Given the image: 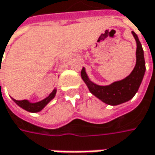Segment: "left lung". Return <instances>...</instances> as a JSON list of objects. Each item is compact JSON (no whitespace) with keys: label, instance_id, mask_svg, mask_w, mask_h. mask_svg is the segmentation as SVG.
Masks as SVG:
<instances>
[{"label":"left lung","instance_id":"8db88e82","mask_svg":"<svg viewBox=\"0 0 155 155\" xmlns=\"http://www.w3.org/2000/svg\"><path fill=\"white\" fill-rule=\"evenodd\" d=\"M131 33L137 42L136 64L132 72L127 77L120 81H114L109 85L101 86L91 81L84 67L81 72V79L87 85L92 95L110 106H117L130 100L138 91L145 75L146 63L144 58V50L137 35L133 31Z\"/></svg>","mask_w":155,"mask_h":155}]
</instances>
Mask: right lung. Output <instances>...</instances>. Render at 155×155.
<instances>
[{
	"mask_svg": "<svg viewBox=\"0 0 155 155\" xmlns=\"http://www.w3.org/2000/svg\"><path fill=\"white\" fill-rule=\"evenodd\" d=\"M56 93H57V89H54L53 91L51 92L47 97H45L44 99H42V100H41V101L35 102V103H32V102H30L29 100H26V99H24V100H16V99L13 98V101H14L18 106H20L21 108L25 109V110L27 111V112L38 113V112L41 111V110H42V109L47 106L49 102L55 97Z\"/></svg>",
	"mask_w": 155,
	"mask_h": 155,
	"instance_id": "obj_1",
	"label": "right lung"
}]
</instances>
